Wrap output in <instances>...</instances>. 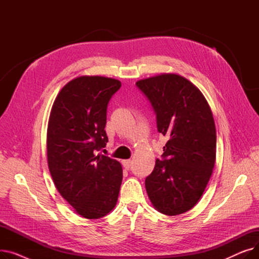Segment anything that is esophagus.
I'll list each match as a JSON object with an SVG mask.
<instances>
[{
  "label": "esophagus",
  "mask_w": 259,
  "mask_h": 259,
  "mask_svg": "<svg viewBox=\"0 0 259 259\" xmlns=\"http://www.w3.org/2000/svg\"><path fill=\"white\" fill-rule=\"evenodd\" d=\"M122 166H124V168H125L126 170H129V169L131 168V166H132V161H131L130 159L122 160Z\"/></svg>",
  "instance_id": "34e87169"
}]
</instances>
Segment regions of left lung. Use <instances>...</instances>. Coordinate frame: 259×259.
<instances>
[{"label": "left lung", "instance_id": "obj_1", "mask_svg": "<svg viewBox=\"0 0 259 259\" xmlns=\"http://www.w3.org/2000/svg\"><path fill=\"white\" fill-rule=\"evenodd\" d=\"M156 114L157 130L169 139L145 186L153 207L169 216L192 209L211 178L216 157V129L200 90L175 73L137 81Z\"/></svg>", "mask_w": 259, "mask_h": 259}]
</instances>
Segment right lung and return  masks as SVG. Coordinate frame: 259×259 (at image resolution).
I'll use <instances>...</instances> for the list:
<instances>
[{
	"instance_id": "1",
	"label": "right lung",
	"mask_w": 259,
	"mask_h": 259,
	"mask_svg": "<svg viewBox=\"0 0 259 259\" xmlns=\"http://www.w3.org/2000/svg\"><path fill=\"white\" fill-rule=\"evenodd\" d=\"M118 79L99 75L73 78L52 105L47 129V159L54 185L74 211L88 220L116 205L122 181L119 161L97 154L106 147L107 106Z\"/></svg>"
}]
</instances>
